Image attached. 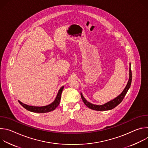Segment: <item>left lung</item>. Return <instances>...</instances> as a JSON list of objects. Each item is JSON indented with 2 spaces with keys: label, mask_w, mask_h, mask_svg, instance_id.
Returning <instances> with one entry per match:
<instances>
[{
  "label": "left lung",
  "mask_w": 148,
  "mask_h": 148,
  "mask_svg": "<svg viewBox=\"0 0 148 148\" xmlns=\"http://www.w3.org/2000/svg\"><path fill=\"white\" fill-rule=\"evenodd\" d=\"M131 82H132V71H131V63H130V77H129L128 83H127V84H126V86L125 88H124V90H123V91L115 98H114V99H112L107 103H105L103 105H99L92 104V103L89 102L88 101H87L85 99V98L83 97L81 92V98H82L84 103H85L86 106L88 107L90 109L95 110V111L111 110L114 108L115 107H116L117 105H118L122 102V101L123 100V98L125 97V95L126 94V93H127L128 90L130 89V88L131 87Z\"/></svg>",
  "instance_id": "obj_1"
}]
</instances>
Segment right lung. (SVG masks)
Segmentation results:
<instances>
[{"label":"right lung","mask_w":148,"mask_h":148,"mask_svg":"<svg viewBox=\"0 0 148 148\" xmlns=\"http://www.w3.org/2000/svg\"><path fill=\"white\" fill-rule=\"evenodd\" d=\"M63 88H64V86H62V87L60 88L59 90L57 95L56 96V98H55L54 101L51 103L49 105H46V106L43 107H34V106H30V105H26L25 103H22V102H20L18 101V102L20 104L22 105L23 107H24L25 109L27 110L33 112H36V113H45V112H49L50 111H52L54 110L58 106L60 103V99H61V95L62 91L63 90Z\"/></svg>","instance_id":"obj_1"}]
</instances>
